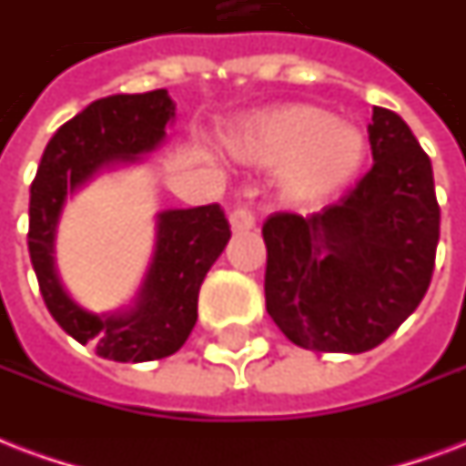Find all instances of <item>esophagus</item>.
Here are the masks:
<instances>
[{"mask_svg": "<svg viewBox=\"0 0 466 466\" xmlns=\"http://www.w3.org/2000/svg\"><path fill=\"white\" fill-rule=\"evenodd\" d=\"M229 225H232L234 232H248V229H254V225H257V218H254V212L248 208H237L229 215Z\"/></svg>", "mask_w": 466, "mask_h": 466, "instance_id": "esophagus-1", "label": "esophagus"}]
</instances>
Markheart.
Segmentation results:
<instances>
[{
  "mask_svg": "<svg viewBox=\"0 0 466 466\" xmlns=\"http://www.w3.org/2000/svg\"><path fill=\"white\" fill-rule=\"evenodd\" d=\"M241 161L279 166L283 193L296 202H319L342 193L367 158V138L328 109L286 105L241 124L229 138Z\"/></svg>",
  "mask_w": 466,
  "mask_h": 466,
  "instance_id": "heart-1",
  "label": "heart"
}]
</instances>
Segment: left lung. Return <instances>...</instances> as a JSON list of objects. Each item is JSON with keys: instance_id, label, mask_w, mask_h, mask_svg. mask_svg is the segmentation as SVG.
I'll return each mask as SVG.
<instances>
[{"instance_id": "left-lung-1", "label": "left lung", "mask_w": 466, "mask_h": 466, "mask_svg": "<svg viewBox=\"0 0 466 466\" xmlns=\"http://www.w3.org/2000/svg\"><path fill=\"white\" fill-rule=\"evenodd\" d=\"M374 166L335 205L264 222L266 310L290 342L361 354L420 305L440 239L428 154L396 112L374 106Z\"/></svg>"}]
</instances>
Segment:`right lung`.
<instances>
[{"instance_id":"right-lung-1","label":"right lung","mask_w":466,"mask_h":466,"mask_svg":"<svg viewBox=\"0 0 466 466\" xmlns=\"http://www.w3.org/2000/svg\"><path fill=\"white\" fill-rule=\"evenodd\" d=\"M176 105L166 90L112 95L92 102L48 141L28 202V254L53 319L102 360L154 361L176 354L198 319V293L232 237L218 202L158 215L154 261L129 310L95 315L60 286L53 239L67 193L102 168L134 163L166 137Z\"/></svg>"}]
</instances>
